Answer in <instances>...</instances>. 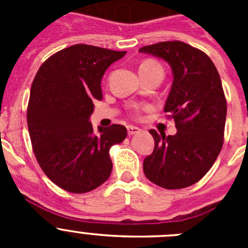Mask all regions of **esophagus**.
<instances>
[{"label":"esophagus","instance_id":"obj_1","mask_svg":"<svg viewBox=\"0 0 248 248\" xmlns=\"http://www.w3.org/2000/svg\"><path fill=\"white\" fill-rule=\"evenodd\" d=\"M126 130H128V135H134V134H137V133H139L140 129L137 128V126L128 125V128H126Z\"/></svg>","mask_w":248,"mask_h":248}]
</instances>
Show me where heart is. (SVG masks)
<instances>
[{"label": "heart", "instance_id": "b5f03b06", "mask_svg": "<svg viewBox=\"0 0 248 248\" xmlns=\"http://www.w3.org/2000/svg\"><path fill=\"white\" fill-rule=\"evenodd\" d=\"M145 68H161L160 67L159 63L154 62V61H145V62H143L141 64H140V69H145Z\"/></svg>", "mask_w": 248, "mask_h": 248}]
</instances>
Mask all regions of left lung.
Returning a JSON list of instances; mask_svg holds the SVG:
<instances>
[{
    "instance_id": "8db88e82",
    "label": "left lung",
    "mask_w": 248,
    "mask_h": 248,
    "mask_svg": "<svg viewBox=\"0 0 248 248\" xmlns=\"http://www.w3.org/2000/svg\"><path fill=\"white\" fill-rule=\"evenodd\" d=\"M139 52L164 59L172 85L164 111L177 131L166 137L151 129L154 151L144 159V174L164 189H183L205 176L223 144L227 104L217 69L207 54L174 41L145 46Z\"/></svg>"
}]
</instances>
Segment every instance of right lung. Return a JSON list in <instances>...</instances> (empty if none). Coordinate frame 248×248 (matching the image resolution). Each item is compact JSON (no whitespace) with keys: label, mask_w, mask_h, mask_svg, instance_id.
Returning a JSON list of instances; mask_svg holds the SVG:
<instances>
[{"label":"right lung","mask_w":248,"mask_h":248,"mask_svg":"<svg viewBox=\"0 0 248 248\" xmlns=\"http://www.w3.org/2000/svg\"><path fill=\"white\" fill-rule=\"evenodd\" d=\"M126 52L74 45L46 61L31 87L27 124L34 155L57 186L73 194L97 189L110 176L109 149L126 138L113 124L95 133L93 102L102 100V78Z\"/></svg>","instance_id":"obj_1"}]
</instances>
